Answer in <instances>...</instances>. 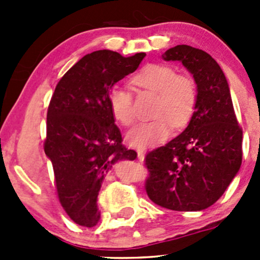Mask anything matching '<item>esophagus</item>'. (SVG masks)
Listing matches in <instances>:
<instances>
[{
    "mask_svg": "<svg viewBox=\"0 0 260 260\" xmlns=\"http://www.w3.org/2000/svg\"><path fill=\"white\" fill-rule=\"evenodd\" d=\"M136 151H137L138 159H143V158H145V153H146V149L145 148H137V149H136Z\"/></svg>",
    "mask_w": 260,
    "mask_h": 260,
    "instance_id": "1",
    "label": "esophagus"
}]
</instances>
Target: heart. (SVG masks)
<instances>
[{"label":"heart","instance_id":"obj_1","mask_svg":"<svg viewBox=\"0 0 260 260\" xmlns=\"http://www.w3.org/2000/svg\"><path fill=\"white\" fill-rule=\"evenodd\" d=\"M133 85L153 91L154 119L142 122L128 132V142L135 147H149L166 140L172 127L187 124L195 113L198 104V88L191 78L176 74L167 64H147L132 78ZM108 104L114 119L122 125L135 122L132 93L127 88L115 85L108 95Z\"/></svg>","mask_w":260,"mask_h":260}]
</instances>
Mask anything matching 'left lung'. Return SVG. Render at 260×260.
<instances>
[{
	"instance_id": "left-lung-1",
	"label": "left lung",
	"mask_w": 260,
	"mask_h": 260,
	"mask_svg": "<svg viewBox=\"0 0 260 260\" xmlns=\"http://www.w3.org/2000/svg\"><path fill=\"white\" fill-rule=\"evenodd\" d=\"M162 59L181 61L198 88L195 113L182 133L148 152L146 192L157 205L200 211L216 203L242 165L243 131L221 68L188 45L167 50Z\"/></svg>"
}]
</instances>
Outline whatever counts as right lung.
<instances>
[{
	"mask_svg": "<svg viewBox=\"0 0 260 260\" xmlns=\"http://www.w3.org/2000/svg\"><path fill=\"white\" fill-rule=\"evenodd\" d=\"M145 56L124 57L111 50L85 55L65 73L50 101L44 151L52 164L60 204L81 226L93 228L101 219L96 199L107 172L115 162L137 157L122 145L108 95Z\"/></svg>",
	"mask_w": 260,
	"mask_h": 260,
	"instance_id": "obj_1",
	"label": "right lung"
}]
</instances>
